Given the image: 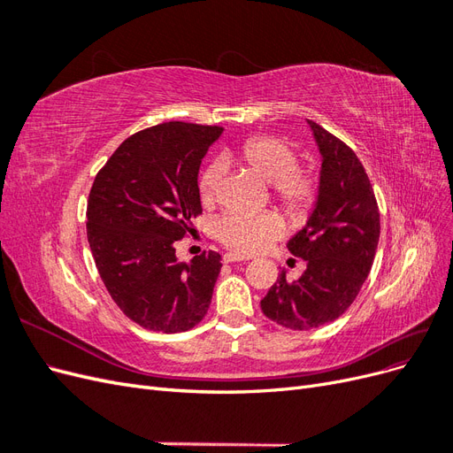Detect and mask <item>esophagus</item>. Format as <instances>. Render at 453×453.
I'll return each instance as SVG.
<instances>
[{"mask_svg":"<svg viewBox=\"0 0 453 453\" xmlns=\"http://www.w3.org/2000/svg\"><path fill=\"white\" fill-rule=\"evenodd\" d=\"M223 260H225V263H240V260H248V257L236 255V253H226V255L223 257Z\"/></svg>","mask_w":453,"mask_h":453,"instance_id":"obj_1","label":"esophagus"}]
</instances>
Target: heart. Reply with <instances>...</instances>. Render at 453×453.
Listing matches in <instances>:
<instances>
[{
    "label": "heart",
    "mask_w": 453,
    "mask_h": 453,
    "mask_svg": "<svg viewBox=\"0 0 453 453\" xmlns=\"http://www.w3.org/2000/svg\"><path fill=\"white\" fill-rule=\"evenodd\" d=\"M228 160L243 164L265 181L272 183L273 195L293 215L306 213L318 198V177L310 170L296 168L298 157L295 147L276 135H255L245 140L228 153ZM223 173L225 168L221 162H211L200 173L198 193L205 205L215 203ZM281 234L283 219L273 211L250 213L230 210L215 223L217 240L240 255L265 251Z\"/></svg>",
    "instance_id": "heart-1"
}]
</instances>
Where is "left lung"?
Masks as SVG:
<instances>
[{
    "mask_svg": "<svg viewBox=\"0 0 453 453\" xmlns=\"http://www.w3.org/2000/svg\"><path fill=\"white\" fill-rule=\"evenodd\" d=\"M308 125L321 155L319 190L306 225L287 243L306 270L296 281L283 270L260 300L266 318L291 331L323 326L351 306L380 240L378 203L361 160L318 122Z\"/></svg>",
    "mask_w": 453,
    "mask_h": 453,
    "instance_id": "obj_1",
    "label": "left lung"
}]
</instances>
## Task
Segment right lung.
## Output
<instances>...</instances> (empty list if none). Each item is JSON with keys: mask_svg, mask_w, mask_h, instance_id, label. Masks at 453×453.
I'll use <instances>...</instances> for the list:
<instances>
[{"mask_svg": "<svg viewBox=\"0 0 453 453\" xmlns=\"http://www.w3.org/2000/svg\"><path fill=\"white\" fill-rule=\"evenodd\" d=\"M223 128L164 122L130 135L96 175L87 236L105 289L122 313L155 333H183L211 304L221 255L180 263L175 242L202 213L198 170Z\"/></svg>", "mask_w": 453, "mask_h": 453, "instance_id": "add662e5", "label": "right lung"}]
</instances>
